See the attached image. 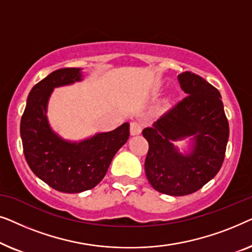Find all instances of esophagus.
Masks as SVG:
<instances>
[{"label": "esophagus", "instance_id": "1", "mask_svg": "<svg viewBox=\"0 0 252 252\" xmlns=\"http://www.w3.org/2000/svg\"><path fill=\"white\" fill-rule=\"evenodd\" d=\"M142 124L140 122H132L130 123V134L132 135H136V134H140L142 132Z\"/></svg>", "mask_w": 252, "mask_h": 252}]
</instances>
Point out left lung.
Instances as JSON below:
<instances>
[{"label":"left lung","instance_id":"8db88e82","mask_svg":"<svg viewBox=\"0 0 252 252\" xmlns=\"http://www.w3.org/2000/svg\"><path fill=\"white\" fill-rule=\"evenodd\" d=\"M178 81L186 97L161 116L154 127L142 130L149 143L144 170L157 191L185 196L197 191L219 172L229 126L218 89L188 71L179 74ZM187 136H194L195 146L184 157L171 141Z\"/></svg>","mask_w":252,"mask_h":252}]
</instances>
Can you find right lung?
<instances>
[{
	"label": "right lung",
	"mask_w": 252,
	"mask_h": 252,
	"mask_svg": "<svg viewBox=\"0 0 252 252\" xmlns=\"http://www.w3.org/2000/svg\"><path fill=\"white\" fill-rule=\"evenodd\" d=\"M81 80L80 68L54 71L34 86L20 120L26 161L33 173L62 192H81L104 178L117 151L129 137V124L99 133L80 143H70L55 134L47 122L48 98L55 87Z\"/></svg>",
	"instance_id": "right-lung-1"
}]
</instances>
